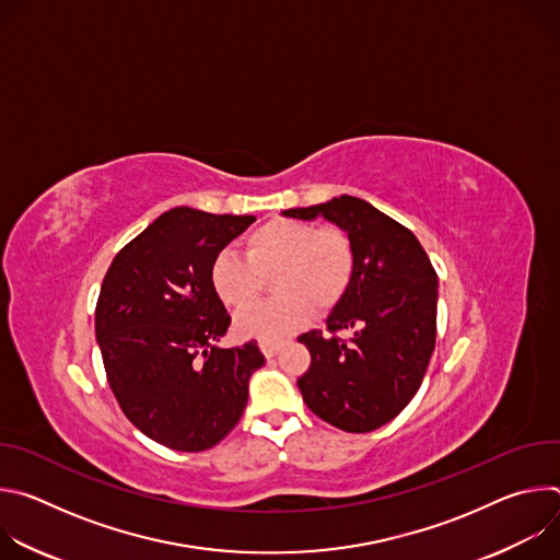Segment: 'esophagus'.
<instances>
[{"mask_svg": "<svg viewBox=\"0 0 560 560\" xmlns=\"http://www.w3.org/2000/svg\"><path fill=\"white\" fill-rule=\"evenodd\" d=\"M259 348H261V352L270 359V357H275V354L283 348V341H277V339H261V341H259Z\"/></svg>", "mask_w": 560, "mask_h": 560, "instance_id": "esophagus-1", "label": "esophagus"}]
</instances>
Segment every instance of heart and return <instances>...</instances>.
<instances>
[{"label": "heart", "mask_w": 560, "mask_h": 560, "mask_svg": "<svg viewBox=\"0 0 560 560\" xmlns=\"http://www.w3.org/2000/svg\"><path fill=\"white\" fill-rule=\"evenodd\" d=\"M246 257L221 250L210 264V283L230 310L248 307L275 275L277 296L238 314L246 337L279 339L299 330L312 314L332 310L350 288L354 246L339 225L275 219L244 238Z\"/></svg>", "instance_id": "1"}]
</instances>
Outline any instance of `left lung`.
I'll return each instance as SVG.
<instances>
[{"label": "left lung", "instance_id": "8db88e82", "mask_svg": "<svg viewBox=\"0 0 560 560\" xmlns=\"http://www.w3.org/2000/svg\"><path fill=\"white\" fill-rule=\"evenodd\" d=\"M283 214H322L352 238L350 288L326 332L299 337L312 363L296 385L318 419L343 432H372L401 412L423 383L436 343V270L412 230L359 197L341 195Z\"/></svg>", "mask_w": 560, "mask_h": 560}]
</instances>
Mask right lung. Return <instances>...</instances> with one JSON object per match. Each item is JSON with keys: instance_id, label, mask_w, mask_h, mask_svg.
<instances>
[{"instance_id": "obj_1", "label": "right lung", "mask_w": 560, "mask_h": 560, "mask_svg": "<svg viewBox=\"0 0 560 560\" xmlns=\"http://www.w3.org/2000/svg\"><path fill=\"white\" fill-rule=\"evenodd\" d=\"M253 221L173 208L104 277L95 335L108 385L126 419L171 450L203 452L228 436L266 363L257 341L217 348L230 314L210 283L212 259Z\"/></svg>"}]
</instances>
